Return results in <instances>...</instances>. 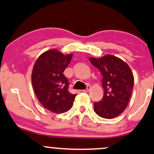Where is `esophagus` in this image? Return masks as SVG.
<instances>
[{
    "label": "esophagus",
    "instance_id": "esophagus-1",
    "mask_svg": "<svg viewBox=\"0 0 154 154\" xmlns=\"http://www.w3.org/2000/svg\"><path fill=\"white\" fill-rule=\"evenodd\" d=\"M90 89H91V87L90 86H87V88L85 89V90H83V92H88L89 91H90Z\"/></svg>",
    "mask_w": 154,
    "mask_h": 154
}]
</instances>
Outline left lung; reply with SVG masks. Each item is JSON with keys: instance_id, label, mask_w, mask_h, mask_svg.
Instances as JSON below:
<instances>
[{"instance_id": "1", "label": "left lung", "mask_w": 154, "mask_h": 154, "mask_svg": "<svg viewBox=\"0 0 154 154\" xmlns=\"http://www.w3.org/2000/svg\"><path fill=\"white\" fill-rule=\"evenodd\" d=\"M89 60L103 75V97L94 103V111L104 119L117 117L126 109L131 96L134 81L131 70L126 63L112 55L91 57Z\"/></svg>"}]
</instances>
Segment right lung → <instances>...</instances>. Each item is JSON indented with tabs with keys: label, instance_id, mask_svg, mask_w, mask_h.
I'll return each mask as SVG.
<instances>
[{
	"label": "right lung",
	"instance_id": "right-lung-1",
	"mask_svg": "<svg viewBox=\"0 0 154 154\" xmlns=\"http://www.w3.org/2000/svg\"><path fill=\"white\" fill-rule=\"evenodd\" d=\"M73 54L64 55L56 49L40 56L33 66L31 80L38 99L46 109L62 113L71 109L76 94L68 90V81L63 71Z\"/></svg>",
	"mask_w": 154,
	"mask_h": 154
}]
</instances>
